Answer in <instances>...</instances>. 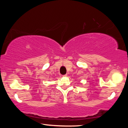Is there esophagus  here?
Wrapping results in <instances>:
<instances>
[{"label": "esophagus", "instance_id": "esophagus-1", "mask_svg": "<svg viewBox=\"0 0 128 128\" xmlns=\"http://www.w3.org/2000/svg\"><path fill=\"white\" fill-rule=\"evenodd\" d=\"M66 76H67V74H64V75L62 76H63V77H66Z\"/></svg>", "mask_w": 128, "mask_h": 128}]
</instances>
